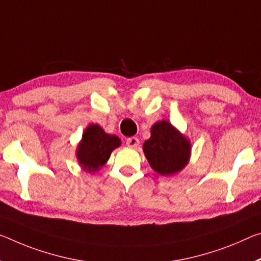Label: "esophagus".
Returning <instances> with one entry per match:
<instances>
[{
    "label": "esophagus",
    "mask_w": 261,
    "mask_h": 261,
    "mask_svg": "<svg viewBox=\"0 0 261 261\" xmlns=\"http://www.w3.org/2000/svg\"><path fill=\"white\" fill-rule=\"evenodd\" d=\"M126 145L131 148L137 147L139 145V139L137 137H131L129 139H126Z\"/></svg>",
    "instance_id": "1"
}]
</instances>
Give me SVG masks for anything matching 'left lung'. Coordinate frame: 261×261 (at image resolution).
I'll return each mask as SVG.
<instances>
[{
	"mask_svg": "<svg viewBox=\"0 0 261 261\" xmlns=\"http://www.w3.org/2000/svg\"><path fill=\"white\" fill-rule=\"evenodd\" d=\"M143 151L153 171L169 176L187 166L192 155V144L172 123L163 119L152 125L151 137L143 144Z\"/></svg>",
	"mask_w": 261,
	"mask_h": 261,
	"instance_id": "1",
	"label": "left lung"
}]
</instances>
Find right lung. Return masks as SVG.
<instances>
[{
	"mask_svg": "<svg viewBox=\"0 0 261 261\" xmlns=\"http://www.w3.org/2000/svg\"><path fill=\"white\" fill-rule=\"evenodd\" d=\"M121 144L117 136L107 134L98 124H89L76 146L77 163L82 169L89 173L100 171L109 160L111 152Z\"/></svg>",
	"mask_w": 261,
	"mask_h": 261,
	"instance_id": "right-lung-1",
	"label": "right lung"
}]
</instances>
